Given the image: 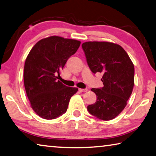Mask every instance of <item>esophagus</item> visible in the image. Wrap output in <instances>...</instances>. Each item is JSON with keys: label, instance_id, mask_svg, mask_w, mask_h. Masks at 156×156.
<instances>
[{"label": "esophagus", "instance_id": "34e87169", "mask_svg": "<svg viewBox=\"0 0 156 156\" xmlns=\"http://www.w3.org/2000/svg\"><path fill=\"white\" fill-rule=\"evenodd\" d=\"M79 91L80 93H83V92H86L88 91V89H82V88H79Z\"/></svg>", "mask_w": 156, "mask_h": 156}]
</instances>
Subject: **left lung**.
<instances>
[{
  "label": "left lung",
  "instance_id": "1",
  "mask_svg": "<svg viewBox=\"0 0 156 156\" xmlns=\"http://www.w3.org/2000/svg\"><path fill=\"white\" fill-rule=\"evenodd\" d=\"M86 61L94 74H103L104 86L92 88L97 95L89 113L101 120H111L123 111L134 86V66L123 48L106 41H88L82 44Z\"/></svg>",
  "mask_w": 156,
  "mask_h": 156
}]
</instances>
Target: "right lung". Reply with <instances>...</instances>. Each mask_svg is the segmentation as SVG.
Here are the masks:
<instances>
[{
	"label": "right lung",
	"instance_id": "add662e5",
	"mask_svg": "<svg viewBox=\"0 0 156 156\" xmlns=\"http://www.w3.org/2000/svg\"><path fill=\"white\" fill-rule=\"evenodd\" d=\"M81 44L80 41L52 36L40 40L26 58L23 80L32 108L45 119L65 113L77 88L66 86L58 80L60 72Z\"/></svg>",
	"mask_w": 156,
	"mask_h": 156
}]
</instances>
